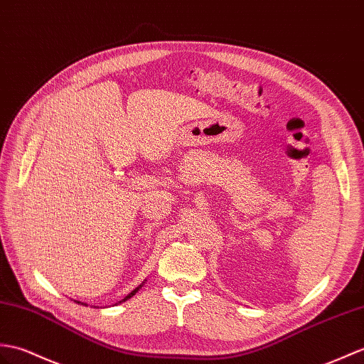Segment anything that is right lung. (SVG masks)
<instances>
[{
	"mask_svg": "<svg viewBox=\"0 0 364 364\" xmlns=\"http://www.w3.org/2000/svg\"><path fill=\"white\" fill-rule=\"evenodd\" d=\"M139 289H141V285H139V287H136V289H134V290H133V291H132L130 294H127V296H125V298H124V299H122L121 302H124V301H127V299H130V298L133 296V294H134V293H136V291H138Z\"/></svg>",
	"mask_w": 364,
	"mask_h": 364,
	"instance_id": "obj_1",
	"label": "right lung"
}]
</instances>
